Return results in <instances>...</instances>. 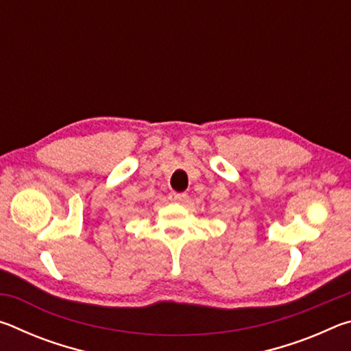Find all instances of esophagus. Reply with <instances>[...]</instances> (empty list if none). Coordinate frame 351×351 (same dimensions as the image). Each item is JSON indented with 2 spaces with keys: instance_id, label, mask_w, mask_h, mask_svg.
Segmentation results:
<instances>
[{
  "instance_id": "obj_1",
  "label": "esophagus",
  "mask_w": 351,
  "mask_h": 351,
  "mask_svg": "<svg viewBox=\"0 0 351 351\" xmlns=\"http://www.w3.org/2000/svg\"><path fill=\"white\" fill-rule=\"evenodd\" d=\"M169 199L173 201V203H184V201L187 199V195L186 193H178V192H170Z\"/></svg>"
}]
</instances>
